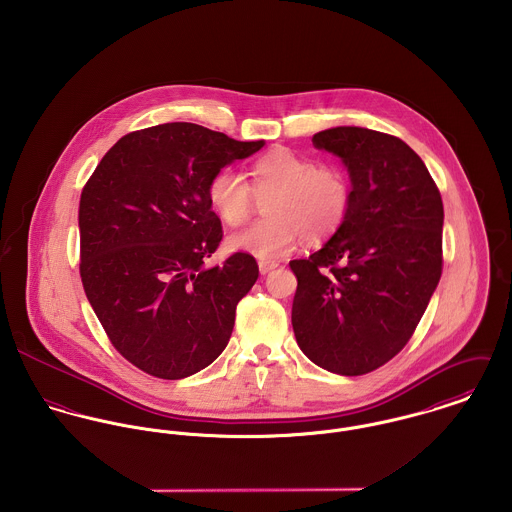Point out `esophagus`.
I'll list each match as a JSON object with an SVG mask.
<instances>
[{"label":"esophagus","instance_id":"esophagus-1","mask_svg":"<svg viewBox=\"0 0 512 512\" xmlns=\"http://www.w3.org/2000/svg\"><path fill=\"white\" fill-rule=\"evenodd\" d=\"M258 268H260V274H270L272 270L278 268V262H274V260H260Z\"/></svg>","mask_w":512,"mask_h":512}]
</instances>
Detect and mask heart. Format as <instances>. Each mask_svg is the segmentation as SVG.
I'll return each instance as SVG.
<instances>
[{
    "instance_id": "b5f03b06",
    "label": "heart",
    "mask_w": 512,
    "mask_h": 512,
    "mask_svg": "<svg viewBox=\"0 0 512 512\" xmlns=\"http://www.w3.org/2000/svg\"><path fill=\"white\" fill-rule=\"evenodd\" d=\"M252 186L264 203L266 219L228 236V248L274 260L288 254L299 234L317 242L333 234L351 207L349 177L333 165L315 167L313 159L292 149H276L252 163ZM211 209L228 226H238L250 217L254 192L234 169L224 167L207 187Z\"/></svg>"
}]
</instances>
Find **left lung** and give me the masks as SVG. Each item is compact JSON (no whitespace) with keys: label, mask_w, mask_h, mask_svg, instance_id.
I'll return each mask as SVG.
<instances>
[{"label":"left lung","mask_w":512,"mask_h":512,"mask_svg":"<svg viewBox=\"0 0 512 512\" xmlns=\"http://www.w3.org/2000/svg\"><path fill=\"white\" fill-rule=\"evenodd\" d=\"M351 179V207L297 278L292 325L303 355L359 376L410 341L441 278L443 203L420 155L402 140L357 126L313 136Z\"/></svg>","instance_id":"left-lung-1"}]
</instances>
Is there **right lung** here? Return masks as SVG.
Here are the masks:
<instances>
[{"instance_id": "add662e5", "label": "right lung", "mask_w": 512, "mask_h": 512, "mask_svg": "<svg viewBox=\"0 0 512 512\" xmlns=\"http://www.w3.org/2000/svg\"><path fill=\"white\" fill-rule=\"evenodd\" d=\"M264 144L189 122L159 124L120 138L82 189L84 293L118 353L151 376H191L228 345L258 264L236 252L205 266L222 240L207 187Z\"/></svg>"}]
</instances>
